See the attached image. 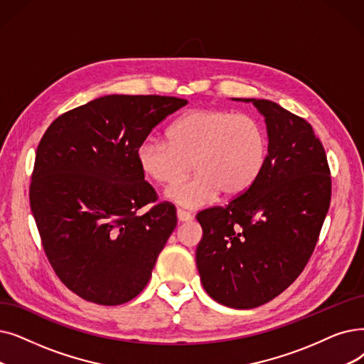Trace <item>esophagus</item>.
I'll use <instances>...</instances> for the list:
<instances>
[{
	"label": "esophagus",
	"mask_w": 364,
	"mask_h": 364,
	"mask_svg": "<svg viewBox=\"0 0 364 364\" xmlns=\"http://www.w3.org/2000/svg\"><path fill=\"white\" fill-rule=\"evenodd\" d=\"M177 218L180 223H187V221H191L193 218V215L184 210H177Z\"/></svg>",
	"instance_id": "1"
}]
</instances>
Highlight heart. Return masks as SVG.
I'll return each mask as SVG.
<instances>
[{
  "instance_id": "obj_1",
  "label": "heart",
  "mask_w": 364,
  "mask_h": 364,
  "mask_svg": "<svg viewBox=\"0 0 364 364\" xmlns=\"http://www.w3.org/2000/svg\"><path fill=\"white\" fill-rule=\"evenodd\" d=\"M267 156V138L259 120L228 109L198 108L181 116L168 141L147 138L136 147L139 169L159 184H173L190 168L194 176L171 186L165 196L186 208H199L220 192L240 196L256 183Z\"/></svg>"
}]
</instances>
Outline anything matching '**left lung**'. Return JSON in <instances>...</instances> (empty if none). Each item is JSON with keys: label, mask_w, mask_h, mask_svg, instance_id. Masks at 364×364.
I'll return each instance as SVG.
<instances>
[{"label": "left lung", "mask_w": 364, "mask_h": 364, "mask_svg": "<svg viewBox=\"0 0 364 364\" xmlns=\"http://www.w3.org/2000/svg\"><path fill=\"white\" fill-rule=\"evenodd\" d=\"M251 102L264 117L263 171L228 207L200 211V282L215 302L251 309L286 290L306 266L328 211L326 151L311 124L274 101Z\"/></svg>", "instance_id": "obj_1"}]
</instances>
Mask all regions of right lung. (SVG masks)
I'll list each match as a JSON object with an SVG mask.
<instances>
[{"label":"right lung","mask_w":364,"mask_h":364,"mask_svg":"<svg viewBox=\"0 0 364 364\" xmlns=\"http://www.w3.org/2000/svg\"><path fill=\"white\" fill-rule=\"evenodd\" d=\"M187 100L105 95L59 116L36 153L29 203L59 279L89 302L113 306L143 291L177 226L169 202L144 181L135 151Z\"/></svg>","instance_id":"add662e5"}]
</instances>
